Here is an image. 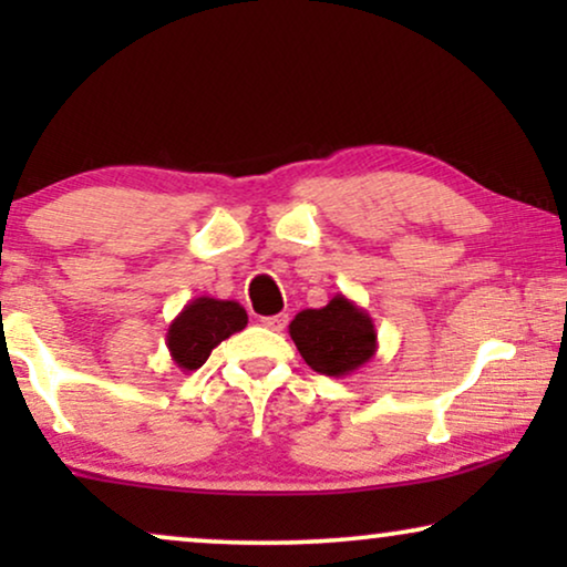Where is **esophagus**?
I'll return each instance as SVG.
<instances>
[{"mask_svg":"<svg viewBox=\"0 0 567 567\" xmlns=\"http://www.w3.org/2000/svg\"><path fill=\"white\" fill-rule=\"evenodd\" d=\"M262 328L274 330V332H281L286 328V322H289V315H274V317H262Z\"/></svg>","mask_w":567,"mask_h":567,"instance_id":"34e87169","label":"esophagus"}]
</instances>
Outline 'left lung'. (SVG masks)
<instances>
[{"label": "left lung", "mask_w": 567, "mask_h": 567, "mask_svg": "<svg viewBox=\"0 0 567 567\" xmlns=\"http://www.w3.org/2000/svg\"><path fill=\"white\" fill-rule=\"evenodd\" d=\"M301 359L324 377H348L374 359L377 328L367 309L336 293L320 309H301L289 324Z\"/></svg>", "instance_id": "left-lung-1"}]
</instances>
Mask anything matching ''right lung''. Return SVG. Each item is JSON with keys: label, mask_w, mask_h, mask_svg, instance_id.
Wrapping results in <instances>:
<instances>
[{"label": "right lung", "mask_w": 567, "mask_h": 567, "mask_svg": "<svg viewBox=\"0 0 567 567\" xmlns=\"http://www.w3.org/2000/svg\"><path fill=\"white\" fill-rule=\"evenodd\" d=\"M247 312L239 301L198 297L183 307V312L167 328L169 359L181 371H196L221 340L245 330Z\"/></svg>", "instance_id": "obj_1"}]
</instances>
